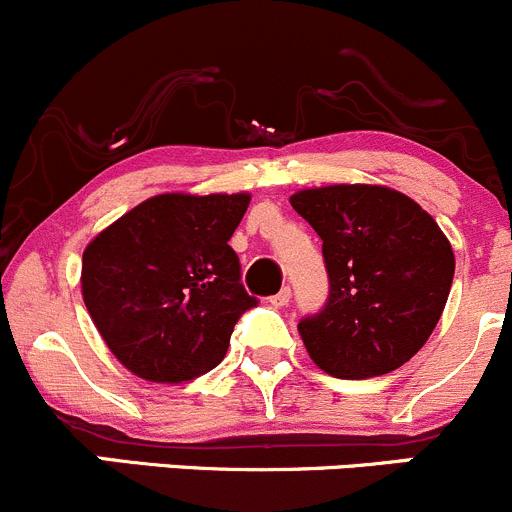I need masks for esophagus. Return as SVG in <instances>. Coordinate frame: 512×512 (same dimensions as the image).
<instances>
[{
    "label": "esophagus",
    "instance_id": "34e87169",
    "mask_svg": "<svg viewBox=\"0 0 512 512\" xmlns=\"http://www.w3.org/2000/svg\"><path fill=\"white\" fill-rule=\"evenodd\" d=\"M289 299H292V289L282 287L275 297H270V302L275 304V307H285V304H289Z\"/></svg>",
    "mask_w": 512,
    "mask_h": 512
}]
</instances>
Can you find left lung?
Here are the masks:
<instances>
[{"mask_svg":"<svg viewBox=\"0 0 512 512\" xmlns=\"http://www.w3.org/2000/svg\"><path fill=\"white\" fill-rule=\"evenodd\" d=\"M292 208L322 237L329 294L297 329L337 379L389 374L431 337L451 292V242L436 220L381 185L299 190Z\"/></svg>","mask_w":512,"mask_h":512,"instance_id":"left-lung-1","label":"left lung"}]
</instances>
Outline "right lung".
I'll use <instances>...</instances> for the list:
<instances>
[{
  "instance_id": "obj_1",
  "label": "right lung",
  "mask_w": 512,
  "mask_h": 512,
  "mask_svg": "<svg viewBox=\"0 0 512 512\" xmlns=\"http://www.w3.org/2000/svg\"><path fill=\"white\" fill-rule=\"evenodd\" d=\"M247 205L245 193L156 195L89 242L86 309L128 371L180 384L225 359L237 319L257 307L227 245Z\"/></svg>"
}]
</instances>
